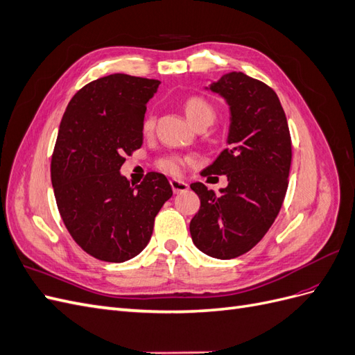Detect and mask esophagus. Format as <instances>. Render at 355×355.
Wrapping results in <instances>:
<instances>
[{"instance_id": "34e87169", "label": "esophagus", "mask_w": 355, "mask_h": 355, "mask_svg": "<svg viewBox=\"0 0 355 355\" xmlns=\"http://www.w3.org/2000/svg\"><path fill=\"white\" fill-rule=\"evenodd\" d=\"M170 185H171V189H173L175 194H179V192H185L188 189V184L184 180H179V179H173L170 180Z\"/></svg>"}]
</instances>
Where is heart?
<instances>
[{
    "label": "heart",
    "mask_w": 355,
    "mask_h": 355,
    "mask_svg": "<svg viewBox=\"0 0 355 355\" xmlns=\"http://www.w3.org/2000/svg\"><path fill=\"white\" fill-rule=\"evenodd\" d=\"M184 111L185 115L188 118V121L197 127H202V125H211L214 118H216V111H214L213 105L207 101L201 98V96H191L184 103ZM155 125V116L153 112H149L145 115L144 123H142V128L145 133L153 132V128ZM184 161L178 157H164L159 159V168H163L167 173H178L180 170Z\"/></svg>",
    "instance_id": "1"
}]
</instances>
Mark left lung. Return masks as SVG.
<instances>
[{"mask_svg":"<svg viewBox=\"0 0 355 355\" xmlns=\"http://www.w3.org/2000/svg\"><path fill=\"white\" fill-rule=\"evenodd\" d=\"M230 108L228 148L201 171L227 175L220 194L201 182L191 184L201 206L189 223L198 249L216 259L249 252L271 228L287 191L292 141L275 92L259 80L232 71L211 81Z\"/></svg>","mask_w":355,"mask_h":355,"instance_id":"obj_1","label":"left lung"}]
</instances>
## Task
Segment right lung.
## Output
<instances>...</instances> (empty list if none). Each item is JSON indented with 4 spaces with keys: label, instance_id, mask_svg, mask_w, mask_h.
Here are the masks:
<instances>
[{
    "label": "right lung",
    "instance_id": "right-lung-1",
    "mask_svg": "<svg viewBox=\"0 0 355 355\" xmlns=\"http://www.w3.org/2000/svg\"><path fill=\"white\" fill-rule=\"evenodd\" d=\"M158 80L112 73L84 85L67 106L51 157V184L67 230L84 252L121 263L151 240L154 220L173 196L164 175L139 185L121 175L124 155L144 144L146 103Z\"/></svg>",
    "mask_w": 355,
    "mask_h": 355
}]
</instances>
